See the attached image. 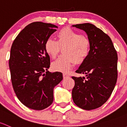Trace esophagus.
Wrapping results in <instances>:
<instances>
[{"instance_id": "obj_1", "label": "esophagus", "mask_w": 127, "mask_h": 127, "mask_svg": "<svg viewBox=\"0 0 127 127\" xmlns=\"http://www.w3.org/2000/svg\"><path fill=\"white\" fill-rule=\"evenodd\" d=\"M63 78H69V75H67V74H64L63 75Z\"/></svg>"}]
</instances>
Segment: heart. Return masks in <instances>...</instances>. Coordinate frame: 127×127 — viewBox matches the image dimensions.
Here are the masks:
<instances>
[{
    "mask_svg": "<svg viewBox=\"0 0 127 127\" xmlns=\"http://www.w3.org/2000/svg\"><path fill=\"white\" fill-rule=\"evenodd\" d=\"M64 55L52 63L54 71L67 73L77 63H81L87 58L90 52L91 42L85 36L70 28L61 29L57 33V41L48 38L44 44L46 52L52 58H55L61 48Z\"/></svg>",
    "mask_w": 127,
    "mask_h": 127,
    "instance_id": "obj_1",
    "label": "heart"
}]
</instances>
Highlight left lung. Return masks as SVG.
I'll return each instance as SVG.
<instances>
[{
  "mask_svg": "<svg viewBox=\"0 0 127 127\" xmlns=\"http://www.w3.org/2000/svg\"><path fill=\"white\" fill-rule=\"evenodd\" d=\"M86 32L91 42L90 52L76 70L85 77L72 78L74 102L85 110L99 108L109 98L116 84L117 55L109 36L89 23L73 25Z\"/></svg>",
  "mask_w": 127,
  "mask_h": 127,
  "instance_id": "obj_1",
  "label": "left lung"
}]
</instances>
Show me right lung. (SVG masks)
Returning <instances> with one entry per match:
<instances>
[{
  "label": "right lung",
  "mask_w": 127,
  "mask_h": 127,
  "mask_svg": "<svg viewBox=\"0 0 127 127\" xmlns=\"http://www.w3.org/2000/svg\"><path fill=\"white\" fill-rule=\"evenodd\" d=\"M58 27L35 22L22 30L13 41L9 67L12 85L18 99L27 107L42 110L52 103L53 89L63 80L61 72H49L50 57L45 42Z\"/></svg>",
  "instance_id": "right-lung-1"
}]
</instances>
